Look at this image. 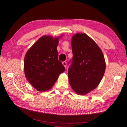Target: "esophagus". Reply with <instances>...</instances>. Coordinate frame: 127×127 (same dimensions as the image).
I'll list each match as a JSON object with an SVG mask.
<instances>
[{"instance_id": "obj_1", "label": "esophagus", "mask_w": 127, "mask_h": 127, "mask_svg": "<svg viewBox=\"0 0 127 127\" xmlns=\"http://www.w3.org/2000/svg\"><path fill=\"white\" fill-rule=\"evenodd\" d=\"M62 65L64 66V67H65V68L66 67V61L62 62Z\"/></svg>"}]
</instances>
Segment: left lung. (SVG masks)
Wrapping results in <instances>:
<instances>
[{
  "label": "left lung",
  "instance_id": "obj_1",
  "mask_svg": "<svg viewBox=\"0 0 127 127\" xmlns=\"http://www.w3.org/2000/svg\"><path fill=\"white\" fill-rule=\"evenodd\" d=\"M73 58L68 69L69 81L73 91L84 95L95 89L105 70L101 50L87 35L77 33L71 39Z\"/></svg>",
  "mask_w": 127,
  "mask_h": 127
}]
</instances>
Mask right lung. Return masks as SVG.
<instances>
[{"mask_svg": "<svg viewBox=\"0 0 127 127\" xmlns=\"http://www.w3.org/2000/svg\"><path fill=\"white\" fill-rule=\"evenodd\" d=\"M60 37L44 35L27 51L24 60L27 80L35 89L44 92L52 88L65 67L58 60Z\"/></svg>", "mask_w": 127, "mask_h": 127, "instance_id": "add662e5", "label": "right lung"}]
</instances>
